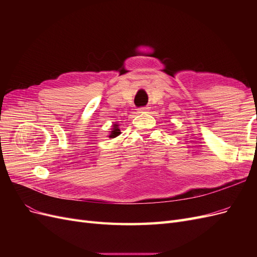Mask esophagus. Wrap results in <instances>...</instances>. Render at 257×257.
Here are the masks:
<instances>
[{"label": "esophagus", "mask_w": 257, "mask_h": 257, "mask_svg": "<svg viewBox=\"0 0 257 257\" xmlns=\"http://www.w3.org/2000/svg\"><path fill=\"white\" fill-rule=\"evenodd\" d=\"M149 112V107H142L138 109V113H146Z\"/></svg>", "instance_id": "34e87169"}]
</instances>
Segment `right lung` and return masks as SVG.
<instances>
[{
	"mask_svg": "<svg viewBox=\"0 0 257 257\" xmlns=\"http://www.w3.org/2000/svg\"><path fill=\"white\" fill-rule=\"evenodd\" d=\"M121 134V131L119 128V124L118 123H113L111 130L109 131V134H108V137L109 138H115L116 136H119Z\"/></svg>",
	"mask_w": 257,
	"mask_h": 257,
	"instance_id": "obj_1",
	"label": "right lung"
}]
</instances>
